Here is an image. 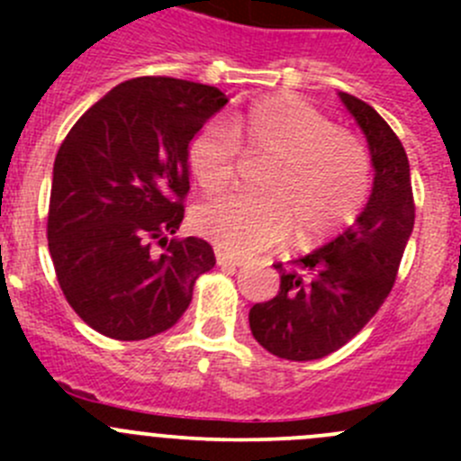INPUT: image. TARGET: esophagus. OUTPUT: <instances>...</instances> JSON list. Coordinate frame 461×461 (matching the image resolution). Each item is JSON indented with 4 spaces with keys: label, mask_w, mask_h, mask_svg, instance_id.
I'll return each instance as SVG.
<instances>
[{
    "label": "esophagus",
    "mask_w": 461,
    "mask_h": 461,
    "mask_svg": "<svg viewBox=\"0 0 461 461\" xmlns=\"http://www.w3.org/2000/svg\"><path fill=\"white\" fill-rule=\"evenodd\" d=\"M216 263L221 265V267H240V265H245V258L236 257V254H230V252H222V249H218L216 252Z\"/></svg>",
    "instance_id": "obj_1"
}]
</instances>
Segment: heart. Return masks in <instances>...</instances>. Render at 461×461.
<instances>
[{"label":"heart","mask_w":461,"mask_h":461,"mask_svg":"<svg viewBox=\"0 0 461 461\" xmlns=\"http://www.w3.org/2000/svg\"><path fill=\"white\" fill-rule=\"evenodd\" d=\"M239 149L267 158L257 176L263 194L218 198L196 212V230L225 252H263L283 243L292 225L301 243H314L364 207L368 153L303 100L265 97L225 124L201 129L189 142L187 162L203 192L221 194L234 183Z\"/></svg>","instance_id":"obj_1"}]
</instances>
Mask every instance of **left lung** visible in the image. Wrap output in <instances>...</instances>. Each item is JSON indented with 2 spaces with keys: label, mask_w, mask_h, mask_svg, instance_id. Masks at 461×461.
Instances as JSON below:
<instances>
[{
  "label": "left lung",
  "mask_w": 461,
  "mask_h": 461,
  "mask_svg": "<svg viewBox=\"0 0 461 461\" xmlns=\"http://www.w3.org/2000/svg\"><path fill=\"white\" fill-rule=\"evenodd\" d=\"M339 97L368 142L373 192L343 234L287 265H274L281 274L278 294L249 310V328L281 359H321L361 332L393 290L415 225L402 142L373 106L350 93Z\"/></svg>",
  "instance_id": "8db88e82"
}]
</instances>
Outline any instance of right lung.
<instances>
[{
  "instance_id": "obj_1",
  "label": "right lung",
  "mask_w": 461,
  "mask_h": 461,
  "mask_svg": "<svg viewBox=\"0 0 461 461\" xmlns=\"http://www.w3.org/2000/svg\"><path fill=\"white\" fill-rule=\"evenodd\" d=\"M230 97L176 77L111 88L73 124L53 165L49 252L77 317L118 341L169 330L216 265L185 218L189 142ZM163 245V252L152 243Z\"/></svg>"
}]
</instances>
